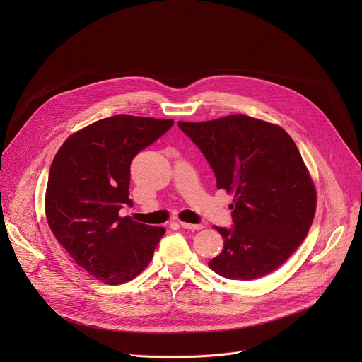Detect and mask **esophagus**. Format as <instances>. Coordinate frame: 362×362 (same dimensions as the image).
I'll return each mask as SVG.
<instances>
[{
	"label": "esophagus",
	"mask_w": 362,
	"mask_h": 362,
	"mask_svg": "<svg viewBox=\"0 0 362 362\" xmlns=\"http://www.w3.org/2000/svg\"><path fill=\"white\" fill-rule=\"evenodd\" d=\"M179 223L183 229H189V230H200L203 228L202 225H193V223H187V222H179Z\"/></svg>",
	"instance_id": "obj_1"
}]
</instances>
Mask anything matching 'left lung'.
I'll return each instance as SVG.
<instances>
[{"instance_id": "1", "label": "left lung", "mask_w": 362, "mask_h": 362, "mask_svg": "<svg viewBox=\"0 0 362 362\" xmlns=\"http://www.w3.org/2000/svg\"><path fill=\"white\" fill-rule=\"evenodd\" d=\"M177 124L209 162L218 189L235 196L233 225L215 226L225 242L208 265L235 281L271 274L306 238L317 208L296 144L282 127L245 115Z\"/></svg>"}]
</instances>
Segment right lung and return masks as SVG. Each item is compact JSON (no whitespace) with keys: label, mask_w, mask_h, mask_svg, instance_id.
I'll return each instance as SVG.
<instances>
[{"label":"right lung","mask_w":362,"mask_h":362,"mask_svg":"<svg viewBox=\"0 0 362 362\" xmlns=\"http://www.w3.org/2000/svg\"><path fill=\"white\" fill-rule=\"evenodd\" d=\"M173 120L119 115L71 134L49 168L45 215L57 240L98 281L117 285L151 261L165 228L120 218L129 199L130 163Z\"/></svg>","instance_id":"add662e5"}]
</instances>
